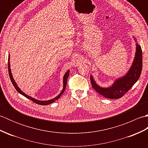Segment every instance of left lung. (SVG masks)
Here are the masks:
<instances>
[{"mask_svg":"<svg viewBox=\"0 0 148 148\" xmlns=\"http://www.w3.org/2000/svg\"><path fill=\"white\" fill-rule=\"evenodd\" d=\"M136 40V38H135ZM143 68V53L140 45L136 43V51L131 67L125 76L116 79L112 86L102 88L99 86L92 75L90 81L96 92L108 99H119L123 96L139 79Z\"/></svg>","mask_w":148,"mask_h":148,"instance_id":"8db88e82","label":"left lung"}]
</instances>
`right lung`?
Instances as JSON below:
<instances>
[{"mask_svg": "<svg viewBox=\"0 0 148 148\" xmlns=\"http://www.w3.org/2000/svg\"><path fill=\"white\" fill-rule=\"evenodd\" d=\"M10 56L9 55V58H8V72H9V77H10V79L11 81V82L12 83V84H13V86H14L15 89L17 90V92L18 93H20V94H21L22 95H23L24 97H27V99H30V100H32V102H35L36 103H37V104H39V105H42V106H46V105H48V104H50V103H53V102H55V100H58L60 97V96L62 95L63 93L64 92V91L65 90V88H66V85H67V79H68V77L69 76V70L67 71V72H66V73L65 74L64 76V79H63V83H64V88H63V89L62 90V92L60 93L59 95L56 97L55 98L53 99H51V100H45V101H42V100H37L36 99L34 98H32V97H31L29 95H27V94H25V93H23L22 91L20 90V88H19L17 85V84L16 83V82L14 81V79H13V77H12V73H11V68H10V62H9V60H10Z\"/></svg>", "mask_w": 148, "mask_h": 148, "instance_id": "obj_1", "label": "right lung"}]
</instances>
